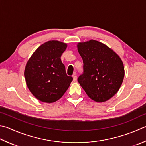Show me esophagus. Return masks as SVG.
Returning a JSON list of instances; mask_svg holds the SVG:
<instances>
[{"label": "esophagus", "instance_id": "34e87169", "mask_svg": "<svg viewBox=\"0 0 146 146\" xmlns=\"http://www.w3.org/2000/svg\"><path fill=\"white\" fill-rule=\"evenodd\" d=\"M77 79H78V77L76 76V74H74V76H73V80H74V81H77Z\"/></svg>", "mask_w": 146, "mask_h": 146}]
</instances>
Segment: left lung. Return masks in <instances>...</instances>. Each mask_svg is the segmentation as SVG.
Returning <instances> with one entry per match:
<instances>
[{"mask_svg": "<svg viewBox=\"0 0 146 146\" xmlns=\"http://www.w3.org/2000/svg\"><path fill=\"white\" fill-rule=\"evenodd\" d=\"M77 47L84 64L79 83L93 100H109L118 92L124 79L121 59L112 49L95 40L79 42Z\"/></svg>", "mask_w": 146, "mask_h": 146, "instance_id": "1", "label": "left lung"}]
</instances>
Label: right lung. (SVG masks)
Returning a JSON list of instances; mask_svg holds the SVG:
<instances>
[{
	"mask_svg": "<svg viewBox=\"0 0 146 146\" xmlns=\"http://www.w3.org/2000/svg\"><path fill=\"white\" fill-rule=\"evenodd\" d=\"M66 43L49 40L40 46L27 62L24 76L30 92L41 102L53 103L61 98L73 78L66 74L61 60Z\"/></svg>",
	"mask_w": 146,
	"mask_h": 146,
	"instance_id": "add662e5",
	"label": "right lung"
}]
</instances>
